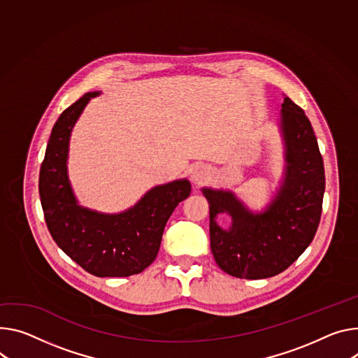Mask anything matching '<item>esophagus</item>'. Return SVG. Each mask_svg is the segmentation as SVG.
I'll return each mask as SVG.
<instances>
[{"mask_svg": "<svg viewBox=\"0 0 358 358\" xmlns=\"http://www.w3.org/2000/svg\"><path fill=\"white\" fill-rule=\"evenodd\" d=\"M208 176H210V173L206 167L199 166V167H194L191 170V180H192V182H196V184H201L203 181H206L208 178Z\"/></svg>", "mask_w": 358, "mask_h": 358, "instance_id": "esophagus-1", "label": "esophagus"}]
</instances>
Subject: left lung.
<instances>
[{"label":"left lung","instance_id":"obj_1","mask_svg":"<svg viewBox=\"0 0 358 358\" xmlns=\"http://www.w3.org/2000/svg\"><path fill=\"white\" fill-rule=\"evenodd\" d=\"M278 129L284 144L280 187L263 211H252L231 189L201 188L210 204V244L218 267L238 278L280 274L304 252L320 224L326 188L322 157L311 122L288 96L281 104ZM218 213L232 218L229 229Z\"/></svg>","mask_w":358,"mask_h":358}]
</instances>
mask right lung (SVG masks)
Listing matches in <instances>:
<instances>
[{
  "label": "right lung",
  "mask_w": 358,
  "mask_h": 358,
  "mask_svg": "<svg viewBox=\"0 0 358 358\" xmlns=\"http://www.w3.org/2000/svg\"><path fill=\"white\" fill-rule=\"evenodd\" d=\"M100 94H84L54 124L40 170V197L51 237L71 259L96 277H128L154 262L164 227L189 196L191 184L181 178L155 185L117 214L80 206L69 178L70 138L90 100Z\"/></svg>",
  "instance_id": "obj_1"
}]
</instances>
